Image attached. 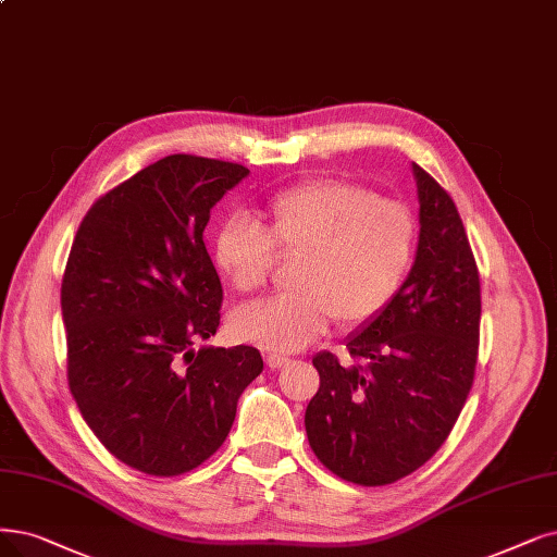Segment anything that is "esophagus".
Listing matches in <instances>:
<instances>
[{"instance_id": "obj_1", "label": "esophagus", "mask_w": 557, "mask_h": 557, "mask_svg": "<svg viewBox=\"0 0 557 557\" xmlns=\"http://www.w3.org/2000/svg\"><path fill=\"white\" fill-rule=\"evenodd\" d=\"M287 363H290V359H287L285 354H278V351L267 354V366H270L272 370H278V368H283V366H287Z\"/></svg>"}]
</instances>
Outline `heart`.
I'll list each match as a JSON object with an SVG mask.
<instances>
[{"label": "heart", "mask_w": 557, "mask_h": 557, "mask_svg": "<svg viewBox=\"0 0 557 557\" xmlns=\"http://www.w3.org/2000/svg\"><path fill=\"white\" fill-rule=\"evenodd\" d=\"M416 235V216L403 201L338 177L274 194L253 221L228 219L214 239V260L237 293L260 290L276 256L297 258V290L239 308L237 336L293 351L320 338L333 318L345 329L368 324L403 285Z\"/></svg>", "instance_id": "obj_1"}]
</instances>
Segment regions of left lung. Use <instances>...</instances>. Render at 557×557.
<instances>
[{"mask_svg": "<svg viewBox=\"0 0 557 557\" xmlns=\"http://www.w3.org/2000/svg\"><path fill=\"white\" fill-rule=\"evenodd\" d=\"M416 262L393 301L347 338L351 366L320 351L306 434L326 469L361 486L418 471L450 436L480 345V274L450 194L413 164Z\"/></svg>", "mask_w": 557, "mask_h": 557, "instance_id": "8db88e82", "label": "left lung"}]
</instances>
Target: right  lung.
<instances>
[{"label": "right lung", "mask_w": 557, "mask_h": 557, "mask_svg": "<svg viewBox=\"0 0 557 557\" xmlns=\"http://www.w3.org/2000/svg\"><path fill=\"white\" fill-rule=\"evenodd\" d=\"M247 173L169 154L100 196L73 239L61 281L69 386L102 446L146 475L210 459L262 372L251 345L194 349L224 301L203 231Z\"/></svg>", "instance_id": "add662e5"}]
</instances>
